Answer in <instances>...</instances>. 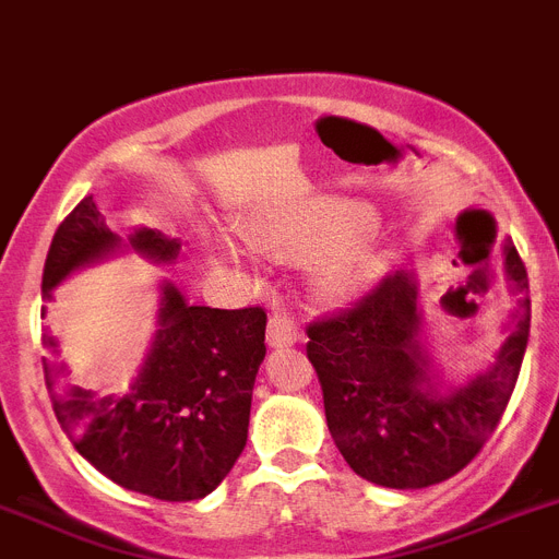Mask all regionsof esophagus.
Returning a JSON list of instances; mask_svg holds the SVG:
<instances>
[{
    "instance_id": "esophagus-1",
    "label": "esophagus",
    "mask_w": 559,
    "mask_h": 559,
    "mask_svg": "<svg viewBox=\"0 0 559 559\" xmlns=\"http://www.w3.org/2000/svg\"><path fill=\"white\" fill-rule=\"evenodd\" d=\"M301 341V330H298V323L287 316V312H275L266 323V344L270 346H293Z\"/></svg>"
}]
</instances>
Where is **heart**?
Instances as JSON below:
<instances>
[{
  "label": "heart",
  "mask_w": 559,
  "mask_h": 559,
  "mask_svg": "<svg viewBox=\"0 0 559 559\" xmlns=\"http://www.w3.org/2000/svg\"><path fill=\"white\" fill-rule=\"evenodd\" d=\"M374 224V213L355 201H318L289 218H255L243 224L252 247L289 261H309L323 251L318 264V289L332 301H346L367 284L369 264L360 247L349 243ZM207 250L227 264H241L243 252L222 233H210Z\"/></svg>",
  "instance_id": "b5f03b06"
}]
</instances>
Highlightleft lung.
I'll return each mask as SVG.
<instances>
[{
    "mask_svg": "<svg viewBox=\"0 0 559 559\" xmlns=\"http://www.w3.org/2000/svg\"><path fill=\"white\" fill-rule=\"evenodd\" d=\"M518 309L489 369L449 386L424 341L412 272H395L360 304L309 323L307 358L323 389L337 452L355 475L386 489H426L475 461L506 412L526 355L532 301L518 250L503 247Z\"/></svg>",
    "mask_w": 559,
    "mask_h": 559,
    "instance_id": "1",
    "label": "left lung"
}]
</instances>
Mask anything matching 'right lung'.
I'll list each match as a JSON object with an SVG mask.
<instances>
[{
	"label": "right lung",
	"instance_id": "1",
	"mask_svg": "<svg viewBox=\"0 0 559 559\" xmlns=\"http://www.w3.org/2000/svg\"><path fill=\"white\" fill-rule=\"evenodd\" d=\"M121 250L173 264L181 241L150 227L121 238L93 195L79 201L50 241L41 272L45 301L68 275ZM264 330L261 307H192L173 281H164L156 337L124 395L68 383L62 369L41 358L56 420L84 461L121 489L167 503L201 500L247 447L252 386L266 355ZM41 344L56 352L48 332Z\"/></svg>",
	"mask_w": 559,
	"mask_h": 559
}]
</instances>
